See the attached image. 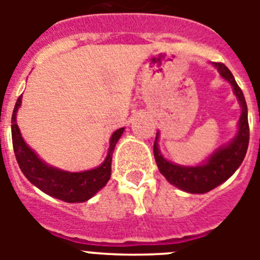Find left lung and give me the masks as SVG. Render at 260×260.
<instances>
[{
  "mask_svg": "<svg viewBox=\"0 0 260 260\" xmlns=\"http://www.w3.org/2000/svg\"><path fill=\"white\" fill-rule=\"evenodd\" d=\"M213 66L217 68L220 75L225 80H228L233 87L234 95L237 96L241 108H242L240 121H238V133L233 141L226 146L220 147L219 150H216L208 157L207 161L197 167H182V165L165 160L158 150V133L156 134L155 143H153V155H155L156 164L160 173L167 178L168 182L191 194H204L225 182L242 164L247 147H249L250 130L249 121H247V105L242 89L238 87L233 74L224 63L213 62Z\"/></svg>",
  "mask_w": 260,
  "mask_h": 260,
  "instance_id": "obj_1",
  "label": "left lung"
}]
</instances>
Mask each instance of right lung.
I'll use <instances>...</instances> for the list:
<instances>
[{
	"label": "right lung",
	"instance_id": "obj_1",
	"mask_svg": "<svg viewBox=\"0 0 260 260\" xmlns=\"http://www.w3.org/2000/svg\"><path fill=\"white\" fill-rule=\"evenodd\" d=\"M20 104H22V96L18 98L11 116V138H13L14 153L20 171L26 176L27 180L45 194L68 203H82L92 198L109 181L110 171H112V155L125 127L118 128L113 133L110 138L108 156L102 165L91 171L71 173L45 164L27 146L26 142L23 141L17 125V112Z\"/></svg>",
	"mask_w": 260,
	"mask_h": 260
}]
</instances>
